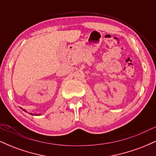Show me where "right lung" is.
Segmentation results:
<instances>
[{
  "instance_id": "1",
  "label": "right lung",
  "mask_w": 156,
  "mask_h": 156,
  "mask_svg": "<svg viewBox=\"0 0 156 156\" xmlns=\"http://www.w3.org/2000/svg\"><path fill=\"white\" fill-rule=\"evenodd\" d=\"M25 112H26V111H25ZM34 115H40V114H34Z\"/></svg>"
}]
</instances>
